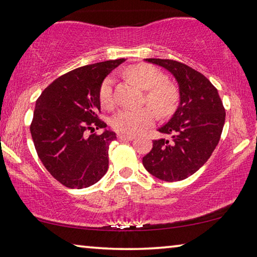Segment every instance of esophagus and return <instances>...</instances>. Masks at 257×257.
<instances>
[{
  "instance_id": "1",
  "label": "esophagus",
  "mask_w": 257,
  "mask_h": 257,
  "mask_svg": "<svg viewBox=\"0 0 257 257\" xmlns=\"http://www.w3.org/2000/svg\"><path fill=\"white\" fill-rule=\"evenodd\" d=\"M118 138L120 141H133V139H135V137L132 136V135H123V134H119Z\"/></svg>"
}]
</instances>
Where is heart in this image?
<instances>
[{
	"label": "heart",
	"mask_w": 257,
	"mask_h": 257,
	"mask_svg": "<svg viewBox=\"0 0 257 257\" xmlns=\"http://www.w3.org/2000/svg\"><path fill=\"white\" fill-rule=\"evenodd\" d=\"M127 76L145 89V101L160 115H168L175 110L178 102V92L175 86L163 81L164 77L159 69L151 64H135L127 69ZM99 102L105 108L114 105L113 79L107 77L103 80L98 93ZM155 121V112L150 106L141 108H123L112 119V127L123 135H136Z\"/></svg>",
	"instance_id": "1"
}]
</instances>
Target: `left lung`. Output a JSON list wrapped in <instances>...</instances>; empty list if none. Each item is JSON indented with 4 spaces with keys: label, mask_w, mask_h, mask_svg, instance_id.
Segmentation results:
<instances>
[{
    "label": "left lung",
    "mask_w": 257,
    "mask_h": 257,
    "mask_svg": "<svg viewBox=\"0 0 257 257\" xmlns=\"http://www.w3.org/2000/svg\"><path fill=\"white\" fill-rule=\"evenodd\" d=\"M145 61L176 78L180 102L171 119L158 129L168 138L153 141L143 165L163 181L184 180L202 168L215 150L225 120L223 104L211 81L193 68L173 60Z\"/></svg>",
    "instance_id": "left-lung-1"
}]
</instances>
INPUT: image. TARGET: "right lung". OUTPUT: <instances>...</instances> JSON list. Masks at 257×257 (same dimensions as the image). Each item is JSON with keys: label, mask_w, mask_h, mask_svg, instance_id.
Returning <instances> with one entry per match:
<instances>
[{"label": "right lung", "mask_w": 257, "mask_h": 257, "mask_svg": "<svg viewBox=\"0 0 257 257\" xmlns=\"http://www.w3.org/2000/svg\"><path fill=\"white\" fill-rule=\"evenodd\" d=\"M124 59L88 64L59 77L36 101L30 134L46 170L68 188L89 187L105 175L108 145L115 133L98 119L99 87L105 77Z\"/></svg>", "instance_id": "obj_1"}]
</instances>
